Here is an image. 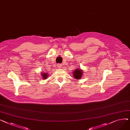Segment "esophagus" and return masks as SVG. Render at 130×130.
<instances>
[{"instance_id":"34e87169","label":"esophagus","mask_w":130,"mask_h":130,"mask_svg":"<svg viewBox=\"0 0 130 130\" xmlns=\"http://www.w3.org/2000/svg\"><path fill=\"white\" fill-rule=\"evenodd\" d=\"M61 64H58L57 65V67L58 68H59V69H60V68L61 67Z\"/></svg>"}]
</instances>
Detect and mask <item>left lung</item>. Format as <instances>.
Here are the masks:
<instances>
[{
    "label": "left lung",
    "mask_w": 130,
    "mask_h": 130,
    "mask_svg": "<svg viewBox=\"0 0 130 130\" xmlns=\"http://www.w3.org/2000/svg\"><path fill=\"white\" fill-rule=\"evenodd\" d=\"M74 77L77 79H80L82 78V76L83 75V71L81 69H79L78 68L77 69H75V71L73 72Z\"/></svg>",
    "instance_id": "8db88e82"
}]
</instances>
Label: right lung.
Masks as SVG:
<instances>
[{
	"instance_id": "1",
	"label": "right lung",
	"mask_w": 130,
	"mask_h": 130,
	"mask_svg": "<svg viewBox=\"0 0 130 130\" xmlns=\"http://www.w3.org/2000/svg\"><path fill=\"white\" fill-rule=\"evenodd\" d=\"M42 74V78H43V79H46L47 78V77H48V74H47V73H41Z\"/></svg>"
}]
</instances>
